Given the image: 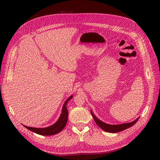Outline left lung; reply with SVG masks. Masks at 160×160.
I'll list each match as a JSON object with an SVG mask.
<instances>
[{"instance_id": "8db88e82", "label": "left lung", "mask_w": 160, "mask_h": 160, "mask_svg": "<svg viewBox=\"0 0 160 160\" xmlns=\"http://www.w3.org/2000/svg\"><path fill=\"white\" fill-rule=\"evenodd\" d=\"M91 114L92 116H93V119L95 121V122L96 123V124L98 125L100 128H101L103 131H105V132H109V133H118V132H122V131L130 127H132L135 123L137 122V121L139 119V118H138L135 120L133 121V122H129V123L113 125V124L106 123L102 122V121L100 120L99 118L96 117V116L94 115V113H93V111H92L91 110Z\"/></svg>"}]
</instances>
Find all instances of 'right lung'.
I'll list each match as a JSON object with an SVG mask.
<instances>
[{"label":"right lung","instance_id":"add662e5","mask_svg":"<svg viewBox=\"0 0 160 160\" xmlns=\"http://www.w3.org/2000/svg\"><path fill=\"white\" fill-rule=\"evenodd\" d=\"M72 98V95L69 97L68 99L65 101L63 105H62L61 113L59 116V118L54 124L50 125L49 127L42 128L28 127L24 125L23 126L26 128L27 129H28V130L31 131V132L41 135H52L61 132L65 127L66 123L67 122V119H68V111H67V102H68V101Z\"/></svg>","mask_w":160,"mask_h":160}]
</instances>
